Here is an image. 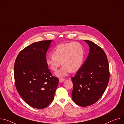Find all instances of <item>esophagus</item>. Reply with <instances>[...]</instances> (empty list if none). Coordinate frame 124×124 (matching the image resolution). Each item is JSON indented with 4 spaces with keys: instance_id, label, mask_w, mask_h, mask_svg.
I'll return each instance as SVG.
<instances>
[{
    "instance_id": "1",
    "label": "esophagus",
    "mask_w": 124,
    "mask_h": 124,
    "mask_svg": "<svg viewBox=\"0 0 124 124\" xmlns=\"http://www.w3.org/2000/svg\"><path fill=\"white\" fill-rule=\"evenodd\" d=\"M59 82H60V83H62V82H63L64 81H65V78H59Z\"/></svg>"
}]
</instances>
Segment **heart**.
I'll use <instances>...</instances> for the list:
<instances>
[{
  "label": "heart",
  "instance_id": "1",
  "mask_svg": "<svg viewBox=\"0 0 124 124\" xmlns=\"http://www.w3.org/2000/svg\"><path fill=\"white\" fill-rule=\"evenodd\" d=\"M85 58V50L82 45L77 42L59 44L52 51V55L46 59V64L53 72L63 65L56 75L65 77L71 71L75 72L82 67Z\"/></svg>",
  "mask_w": 124,
  "mask_h": 124
}]
</instances>
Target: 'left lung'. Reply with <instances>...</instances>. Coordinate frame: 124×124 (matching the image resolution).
<instances>
[{"mask_svg":"<svg viewBox=\"0 0 124 124\" xmlns=\"http://www.w3.org/2000/svg\"><path fill=\"white\" fill-rule=\"evenodd\" d=\"M84 41L90 48L88 55L71 78L72 99L82 107L93 105L100 98L105 91L110 77L108 61L104 50L91 41Z\"/></svg>","mask_w":124,"mask_h":124,"instance_id":"8db88e82","label":"left lung"}]
</instances>
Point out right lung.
Here are the masks:
<instances>
[{"label":"right lung","mask_w":124,"mask_h":124,"mask_svg":"<svg viewBox=\"0 0 124 124\" xmlns=\"http://www.w3.org/2000/svg\"><path fill=\"white\" fill-rule=\"evenodd\" d=\"M52 41L42 40L29 45L19 53L14 64L17 92L26 103L37 109L46 108L52 102L59 83L46 62Z\"/></svg>","instance_id":"obj_1"}]
</instances>
